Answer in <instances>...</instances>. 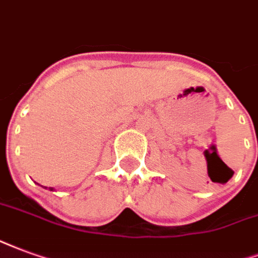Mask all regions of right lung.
I'll use <instances>...</instances> for the list:
<instances>
[{"instance_id": "right-lung-1", "label": "right lung", "mask_w": 258, "mask_h": 258, "mask_svg": "<svg viewBox=\"0 0 258 258\" xmlns=\"http://www.w3.org/2000/svg\"><path fill=\"white\" fill-rule=\"evenodd\" d=\"M45 188H46V187H45ZM49 189L50 191H53V188H52V187H49Z\"/></svg>"}]
</instances>
